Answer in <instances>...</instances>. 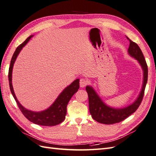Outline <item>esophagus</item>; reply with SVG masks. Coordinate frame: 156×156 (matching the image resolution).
I'll return each mask as SVG.
<instances>
[{
    "instance_id": "esophagus-1",
    "label": "esophagus",
    "mask_w": 156,
    "mask_h": 156,
    "mask_svg": "<svg viewBox=\"0 0 156 156\" xmlns=\"http://www.w3.org/2000/svg\"><path fill=\"white\" fill-rule=\"evenodd\" d=\"M79 83H80V87H84L87 84H88V81H87V79H85L84 78H82V79H80V82H79Z\"/></svg>"
}]
</instances>
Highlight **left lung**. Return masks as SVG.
<instances>
[{
  "instance_id": "obj_1",
  "label": "left lung",
  "mask_w": 156,
  "mask_h": 156,
  "mask_svg": "<svg viewBox=\"0 0 156 156\" xmlns=\"http://www.w3.org/2000/svg\"><path fill=\"white\" fill-rule=\"evenodd\" d=\"M130 41L128 53L132 58L138 61L143 71V83L142 89L138 98L132 104L126 107L116 108L106 105L91 86L87 85L86 90L89 97V111L93 119L98 122L105 124H112L120 122L134 113L141 103L144 94V90L147 81V66L142 52L137 44Z\"/></svg>"
}]
</instances>
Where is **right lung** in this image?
<instances>
[{
	"label": "right lung",
	"instance_id": "obj_1",
	"mask_svg": "<svg viewBox=\"0 0 156 156\" xmlns=\"http://www.w3.org/2000/svg\"><path fill=\"white\" fill-rule=\"evenodd\" d=\"M32 36L33 35L29 36L23 43L17 47L16 51L14 53L12 59H11L9 71V81L10 91L21 112L30 122L36 124L41 125V126H55V125L62 123L65 120L68 102L73 94L76 92H77L78 89H79V79H75L69 86L66 87L62 92L59 94V96L54 102V103L44 111L34 112L24 108L18 101L16 95H15L12 83V75L13 66L15 61L17 58V56L22 50V49L25 46V45L28 42Z\"/></svg>",
	"mask_w": 156,
	"mask_h": 156
}]
</instances>
